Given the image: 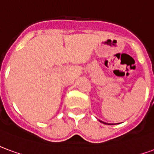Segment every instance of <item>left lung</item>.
Here are the masks:
<instances>
[{
	"label": "left lung",
	"mask_w": 154,
	"mask_h": 154,
	"mask_svg": "<svg viewBox=\"0 0 154 154\" xmlns=\"http://www.w3.org/2000/svg\"><path fill=\"white\" fill-rule=\"evenodd\" d=\"M99 122H100L101 123H103V124H105V125H113V124H111V123H106V122H102V121H100V120H99Z\"/></svg>",
	"instance_id": "left-lung-1"
}]
</instances>
